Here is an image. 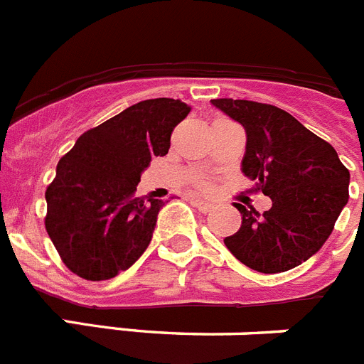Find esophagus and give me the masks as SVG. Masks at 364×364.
Returning a JSON list of instances; mask_svg holds the SVG:
<instances>
[{
    "instance_id": "1",
    "label": "esophagus",
    "mask_w": 364,
    "mask_h": 364,
    "mask_svg": "<svg viewBox=\"0 0 364 364\" xmlns=\"http://www.w3.org/2000/svg\"><path fill=\"white\" fill-rule=\"evenodd\" d=\"M191 204L195 205V208H198V210H200L202 213H210V211L215 210V205L211 204V202L200 200V198H191Z\"/></svg>"
}]
</instances>
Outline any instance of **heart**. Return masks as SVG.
<instances>
[{
	"label": "heart",
	"mask_w": 364,
	"mask_h": 364,
	"mask_svg": "<svg viewBox=\"0 0 364 364\" xmlns=\"http://www.w3.org/2000/svg\"><path fill=\"white\" fill-rule=\"evenodd\" d=\"M197 186H198V188H202V189H208V188H210V180H198V182H197Z\"/></svg>",
	"instance_id": "heart-1"
}]
</instances>
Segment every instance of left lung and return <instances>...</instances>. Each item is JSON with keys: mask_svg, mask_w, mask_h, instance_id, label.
<instances>
[{"mask_svg": "<svg viewBox=\"0 0 364 364\" xmlns=\"http://www.w3.org/2000/svg\"><path fill=\"white\" fill-rule=\"evenodd\" d=\"M246 131L242 173L272 198L260 215L235 204L242 215L239 231L224 239L247 268L281 273L319 252L348 202L350 171L336 149L290 112L252 100H211Z\"/></svg>", "mask_w": 364, "mask_h": 364, "instance_id": "obj_1", "label": "left lung"}]
</instances>
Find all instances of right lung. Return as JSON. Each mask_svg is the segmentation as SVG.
Returning a JSON list of instances; mask_svg holds the SVG:
<instances>
[{
  "instance_id": "add662e5",
  "label": "right lung",
  "mask_w": 364,
  "mask_h": 364,
  "mask_svg": "<svg viewBox=\"0 0 364 364\" xmlns=\"http://www.w3.org/2000/svg\"><path fill=\"white\" fill-rule=\"evenodd\" d=\"M189 105L144 100L85 131L45 191V230L63 264L87 281H107L140 259L164 205L136 197L140 175L171 146Z\"/></svg>"
}]
</instances>
